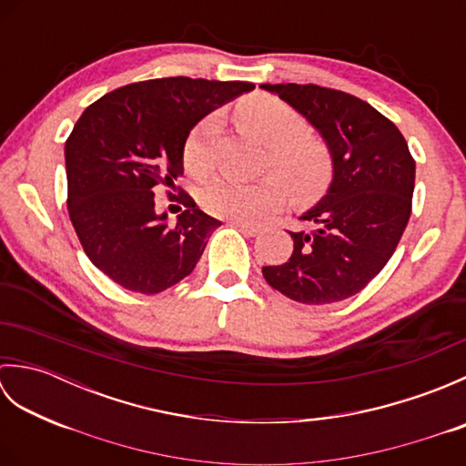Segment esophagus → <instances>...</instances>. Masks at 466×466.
<instances>
[{"label": "esophagus", "instance_id": "obj_1", "mask_svg": "<svg viewBox=\"0 0 466 466\" xmlns=\"http://www.w3.org/2000/svg\"><path fill=\"white\" fill-rule=\"evenodd\" d=\"M230 226L238 228L240 232L248 234V236H256V234H258V232L262 230V226H260V224H248V222H234V220H230Z\"/></svg>", "mask_w": 466, "mask_h": 466}]
</instances>
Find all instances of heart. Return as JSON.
Masks as SVG:
<instances>
[{
    "label": "heart",
    "instance_id": "heart-1",
    "mask_svg": "<svg viewBox=\"0 0 466 466\" xmlns=\"http://www.w3.org/2000/svg\"><path fill=\"white\" fill-rule=\"evenodd\" d=\"M236 120L244 132L268 144L266 166L282 176L296 198H306L329 180L330 160L324 146L306 134L304 117L276 96L254 94L236 104ZM218 117L206 116L187 132L182 146L186 170L204 177L212 170V142ZM279 176H264L256 182L216 177L204 186L200 202L208 214L224 220L244 222L274 210L284 202V184Z\"/></svg>",
    "mask_w": 466,
    "mask_h": 466
}]
</instances>
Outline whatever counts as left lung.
Listing matches in <instances>:
<instances>
[{
  "instance_id": "8db88e82",
  "label": "left lung",
  "mask_w": 466,
  "mask_h": 466,
  "mask_svg": "<svg viewBox=\"0 0 466 466\" xmlns=\"http://www.w3.org/2000/svg\"><path fill=\"white\" fill-rule=\"evenodd\" d=\"M299 110L329 146L334 177L322 200L290 232L284 264L264 266L272 289L302 304L359 294L397 250L409 224L414 157L400 130L370 104L316 84H264Z\"/></svg>"
}]
</instances>
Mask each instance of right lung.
<instances>
[{"label":"right lung","mask_w":466,"mask_h":466,"mask_svg":"<svg viewBox=\"0 0 466 466\" xmlns=\"http://www.w3.org/2000/svg\"><path fill=\"white\" fill-rule=\"evenodd\" d=\"M250 90V82L157 77L102 96L76 122L66 140L69 220L87 258L122 289L157 294L194 270L222 222L182 190L174 198L184 212L170 226L154 192L184 174L187 132Z\"/></svg>","instance_id":"obj_1"}]
</instances>
